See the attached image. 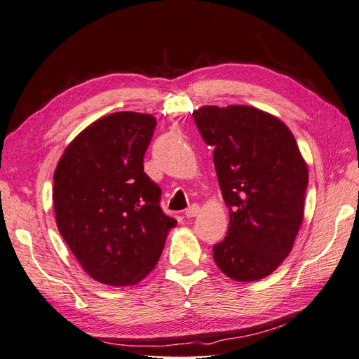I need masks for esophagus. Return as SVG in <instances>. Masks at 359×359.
I'll return each instance as SVG.
<instances>
[{"label": "esophagus", "instance_id": "obj_1", "mask_svg": "<svg viewBox=\"0 0 359 359\" xmlns=\"http://www.w3.org/2000/svg\"><path fill=\"white\" fill-rule=\"evenodd\" d=\"M199 210H201V208H199V205L194 203V205L189 206V208L186 210V212H184V214H186L187 219H193V217H196V215H198Z\"/></svg>", "mask_w": 359, "mask_h": 359}]
</instances>
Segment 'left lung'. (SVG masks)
<instances>
[{
	"instance_id": "1",
	"label": "left lung",
	"mask_w": 359,
	"mask_h": 359,
	"mask_svg": "<svg viewBox=\"0 0 359 359\" xmlns=\"http://www.w3.org/2000/svg\"><path fill=\"white\" fill-rule=\"evenodd\" d=\"M229 208V229L212 247L215 265L238 281L265 278L290 253L304 219L309 169L278 118L252 106L193 112Z\"/></svg>"
}]
</instances>
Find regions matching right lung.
<instances>
[{"instance_id": "obj_1", "label": "right lung", "mask_w": 359, "mask_h": 359, "mask_svg": "<svg viewBox=\"0 0 359 359\" xmlns=\"http://www.w3.org/2000/svg\"><path fill=\"white\" fill-rule=\"evenodd\" d=\"M156 118L115 112L97 119L64 151L53 173L58 231L81 266L109 286H130L157 265L177 220L144 172Z\"/></svg>"}]
</instances>
